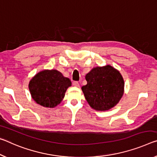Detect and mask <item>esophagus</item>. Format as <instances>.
Segmentation results:
<instances>
[{
    "mask_svg": "<svg viewBox=\"0 0 157 157\" xmlns=\"http://www.w3.org/2000/svg\"><path fill=\"white\" fill-rule=\"evenodd\" d=\"M73 85L74 86H76V87H78L79 86V83L78 81H74L73 82Z\"/></svg>",
    "mask_w": 157,
    "mask_h": 157,
    "instance_id": "obj_1",
    "label": "esophagus"
}]
</instances>
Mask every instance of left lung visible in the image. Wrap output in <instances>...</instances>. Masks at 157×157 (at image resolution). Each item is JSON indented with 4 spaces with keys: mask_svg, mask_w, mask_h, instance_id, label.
<instances>
[{
    "mask_svg": "<svg viewBox=\"0 0 157 157\" xmlns=\"http://www.w3.org/2000/svg\"><path fill=\"white\" fill-rule=\"evenodd\" d=\"M87 84L81 89L92 109L106 110L121 99L124 83L120 73L110 65L97 67L86 74Z\"/></svg>",
    "mask_w": 157,
    "mask_h": 157,
    "instance_id": "obj_1",
    "label": "left lung"
}]
</instances>
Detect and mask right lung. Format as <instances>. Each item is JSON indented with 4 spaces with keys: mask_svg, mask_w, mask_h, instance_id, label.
<instances>
[{
    "mask_svg": "<svg viewBox=\"0 0 157 157\" xmlns=\"http://www.w3.org/2000/svg\"><path fill=\"white\" fill-rule=\"evenodd\" d=\"M68 78L55 69L44 70L33 77L29 83L30 92L38 104L53 108L60 104L65 93L71 86Z\"/></svg>",
    "mask_w": 157,
    "mask_h": 157,
    "instance_id": "1",
    "label": "right lung"
}]
</instances>
